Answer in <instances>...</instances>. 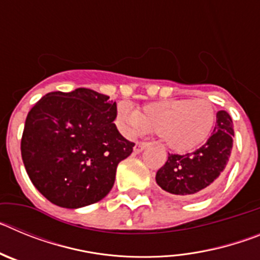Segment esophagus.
<instances>
[{"label":"esophagus","mask_w":260,"mask_h":260,"mask_svg":"<svg viewBox=\"0 0 260 260\" xmlns=\"http://www.w3.org/2000/svg\"><path fill=\"white\" fill-rule=\"evenodd\" d=\"M147 146H148V143H147V142H139V143L135 144L134 152L135 153H141L142 151H143Z\"/></svg>","instance_id":"obj_1"}]
</instances>
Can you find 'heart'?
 Instances as JSON below:
<instances>
[{
    "mask_svg": "<svg viewBox=\"0 0 260 260\" xmlns=\"http://www.w3.org/2000/svg\"><path fill=\"white\" fill-rule=\"evenodd\" d=\"M117 119L128 135L155 133L161 135L172 151L183 153L207 142L215 127L216 113L207 100L177 99L146 105L141 113L121 104Z\"/></svg>",
    "mask_w": 260,
    "mask_h": 260,
    "instance_id": "1",
    "label": "heart"
}]
</instances>
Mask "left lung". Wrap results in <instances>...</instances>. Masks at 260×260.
Returning <instances> with one entry per match:
<instances>
[{
    "label": "left lung",
    "instance_id": "1",
    "mask_svg": "<svg viewBox=\"0 0 260 260\" xmlns=\"http://www.w3.org/2000/svg\"><path fill=\"white\" fill-rule=\"evenodd\" d=\"M233 121L228 112L219 110L208 141L186 155L168 156L156 173V182L167 192L189 199L210 191L221 180L233 147Z\"/></svg>",
    "mask_w": 260,
    "mask_h": 260
}]
</instances>
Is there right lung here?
<instances>
[{
  "label": "right lung",
  "mask_w": 260,
  "mask_h": 260,
  "mask_svg": "<svg viewBox=\"0 0 260 260\" xmlns=\"http://www.w3.org/2000/svg\"><path fill=\"white\" fill-rule=\"evenodd\" d=\"M116 102L89 88L49 92L28 112L20 151L36 189L53 204L80 208L112 190L134 143L114 125Z\"/></svg>",
  "instance_id": "1"
}]
</instances>
